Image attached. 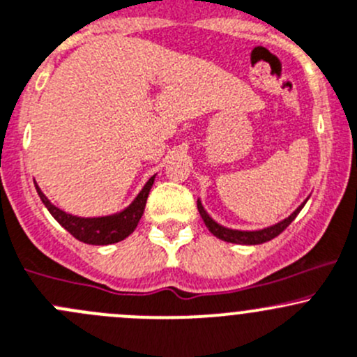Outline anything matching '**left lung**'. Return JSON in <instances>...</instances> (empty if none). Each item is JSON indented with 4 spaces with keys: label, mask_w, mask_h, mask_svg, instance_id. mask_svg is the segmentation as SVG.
I'll return each mask as SVG.
<instances>
[{
    "label": "left lung",
    "mask_w": 357,
    "mask_h": 357,
    "mask_svg": "<svg viewBox=\"0 0 357 357\" xmlns=\"http://www.w3.org/2000/svg\"><path fill=\"white\" fill-rule=\"evenodd\" d=\"M305 203H307V199L303 201V203L300 204L297 210H295L288 218H284V220L271 225V227L260 229V231H238V229H227V227H224V225L217 224V222H215L213 218L206 213V210H204L199 199H197V210H199V215H201V218H203L204 225L208 227V231H210L213 236H217L218 239H222V241L236 243V245H262V243L271 241V239H274L276 236H280L281 232H283L284 229H287L288 225L295 220V217L300 213V210H302L303 204Z\"/></svg>",
    "instance_id": "8db88e82"
}]
</instances>
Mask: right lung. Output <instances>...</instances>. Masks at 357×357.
<instances>
[{
	"mask_svg": "<svg viewBox=\"0 0 357 357\" xmlns=\"http://www.w3.org/2000/svg\"><path fill=\"white\" fill-rule=\"evenodd\" d=\"M154 177H156V175H154ZM154 177L147 180V183L142 187L139 196L132 201L130 206H126L125 210L119 211V213L107 215V217L84 218L66 213V211H62L60 208L55 206V204H52L50 199L41 192V189L38 185L36 190L38 194H40L43 204L52 213V217H54L67 232H70L74 238L86 243V245H112V243L123 241V239L128 238V236L135 231L137 224H139L140 217H142L144 213V208H146V201L151 192V187H153L154 183Z\"/></svg>",
	"mask_w": 357,
	"mask_h": 357,
	"instance_id": "1",
	"label": "right lung"
}]
</instances>
